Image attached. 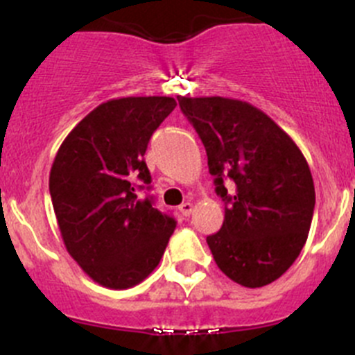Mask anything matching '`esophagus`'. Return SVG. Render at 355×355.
<instances>
[{"mask_svg":"<svg viewBox=\"0 0 355 355\" xmlns=\"http://www.w3.org/2000/svg\"><path fill=\"white\" fill-rule=\"evenodd\" d=\"M192 209H194V205H192L191 201H187V202H184V205H180V213H182V215L189 216L192 213Z\"/></svg>","mask_w":355,"mask_h":355,"instance_id":"34e87169","label":"esophagus"}]
</instances>
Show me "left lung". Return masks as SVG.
<instances>
[{
  "mask_svg": "<svg viewBox=\"0 0 355 355\" xmlns=\"http://www.w3.org/2000/svg\"><path fill=\"white\" fill-rule=\"evenodd\" d=\"M205 144L222 229L206 237L218 269L244 288L270 284L300 254L315 205L311 168L295 140L263 111L229 97H177ZM233 180L229 195L223 178Z\"/></svg>",
  "mask_w": 355,
  "mask_h": 355,
  "instance_id": "left-lung-1",
  "label": "left lung"
}]
</instances>
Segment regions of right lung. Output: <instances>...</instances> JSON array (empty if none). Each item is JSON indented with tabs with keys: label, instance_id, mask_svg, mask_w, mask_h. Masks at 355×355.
<instances>
[{
	"label": "right lung",
	"instance_id": "obj_1",
	"mask_svg": "<svg viewBox=\"0 0 355 355\" xmlns=\"http://www.w3.org/2000/svg\"><path fill=\"white\" fill-rule=\"evenodd\" d=\"M175 105L171 97L111 98L71 130L51 164L50 196L65 250L111 290L142 283L177 227L149 198H137V184H150L147 144Z\"/></svg>",
	"mask_w": 355,
	"mask_h": 355
}]
</instances>
